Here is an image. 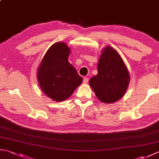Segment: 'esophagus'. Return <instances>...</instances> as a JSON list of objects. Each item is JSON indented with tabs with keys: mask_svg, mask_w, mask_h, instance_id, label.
Wrapping results in <instances>:
<instances>
[{
	"mask_svg": "<svg viewBox=\"0 0 159 159\" xmlns=\"http://www.w3.org/2000/svg\"><path fill=\"white\" fill-rule=\"evenodd\" d=\"M89 82V79L87 77H85L83 79V83H84V84H86V83H87Z\"/></svg>",
	"mask_w": 159,
	"mask_h": 159,
	"instance_id": "esophagus-1",
	"label": "esophagus"
}]
</instances>
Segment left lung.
<instances>
[{
	"instance_id": "1",
	"label": "left lung",
	"mask_w": 159,
	"mask_h": 159,
	"mask_svg": "<svg viewBox=\"0 0 159 159\" xmlns=\"http://www.w3.org/2000/svg\"><path fill=\"white\" fill-rule=\"evenodd\" d=\"M129 79V73L120 55L109 46L101 53L98 74L91 78L89 85L100 101L113 103L124 95Z\"/></svg>"
}]
</instances>
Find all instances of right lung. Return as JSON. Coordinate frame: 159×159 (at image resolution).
I'll return each instance as SVG.
<instances>
[{
    "label": "right lung",
    "instance_id": "right-lung-1",
    "mask_svg": "<svg viewBox=\"0 0 159 159\" xmlns=\"http://www.w3.org/2000/svg\"><path fill=\"white\" fill-rule=\"evenodd\" d=\"M70 49L63 42H57L48 50L38 71L39 86L55 101H63L83 82L76 69L68 61Z\"/></svg>",
    "mask_w": 159,
    "mask_h": 159
}]
</instances>
